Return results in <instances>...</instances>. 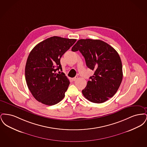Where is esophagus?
<instances>
[{"mask_svg": "<svg viewBox=\"0 0 147 147\" xmlns=\"http://www.w3.org/2000/svg\"><path fill=\"white\" fill-rule=\"evenodd\" d=\"M78 76H76L74 78H72V80H73V81H76L77 79H78Z\"/></svg>", "mask_w": 147, "mask_h": 147, "instance_id": "34e87169", "label": "esophagus"}]
</instances>
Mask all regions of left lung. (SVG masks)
<instances>
[{"label": "left lung", "mask_w": 147, "mask_h": 147, "mask_svg": "<svg viewBox=\"0 0 147 147\" xmlns=\"http://www.w3.org/2000/svg\"><path fill=\"white\" fill-rule=\"evenodd\" d=\"M71 51H79L87 67L94 71L82 90L84 97L94 103L104 102L116 94L121 84L122 62L117 52L100 40L81 39Z\"/></svg>", "instance_id": "left-lung-1"}]
</instances>
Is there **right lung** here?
<instances>
[{"label":"right lung","mask_w":147,"mask_h":147,"mask_svg":"<svg viewBox=\"0 0 147 147\" xmlns=\"http://www.w3.org/2000/svg\"><path fill=\"white\" fill-rule=\"evenodd\" d=\"M53 36L38 43L28 56L25 66V79L28 89L38 101L45 105H55L65 96L70 84L63 73L60 59L76 42Z\"/></svg>","instance_id":"right-lung-1"}]
</instances>
